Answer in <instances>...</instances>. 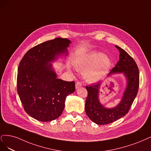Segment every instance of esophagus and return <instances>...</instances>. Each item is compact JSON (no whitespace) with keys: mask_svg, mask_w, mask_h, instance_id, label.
<instances>
[{"mask_svg":"<svg viewBox=\"0 0 151 151\" xmlns=\"http://www.w3.org/2000/svg\"><path fill=\"white\" fill-rule=\"evenodd\" d=\"M81 86H82V84H81V82H80V81H78V82H76V84H75V87H76V88L77 89V88H80V87H81Z\"/></svg>","mask_w":151,"mask_h":151,"instance_id":"obj_1","label":"esophagus"}]
</instances>
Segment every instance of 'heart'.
I'll return each mask as SVG.
<instances>
[{
    "mask_svg": "<svg viewBox=\"0 0 151 151\" xmlns=\"http://www.w3.org/2000/svg\"><path fill=\"white\" fill-rule=\"evenodd\" d=\"M110 65L108 57L94 53L81 61L76 65L80 71H86L85 76L90 81H96L103 77L107 72Z\"/></svg>",
    "mask_w": 151,
    "mask_h": 151,
    "instance_id": "b5f03b06",
    "label": "heart"
}]
</instances>
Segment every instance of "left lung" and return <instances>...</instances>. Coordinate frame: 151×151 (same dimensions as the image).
Here are the masks:
<instances>
[{
    "label": "left lung",
    "mask_w": 151,
    "mask_h": 151,
    "mask_svg": "<svg viewBox=\"0 0 151 151\" xmlns=\"http://www.w3.org/2000/svg\"><path fill=\"white\" fill-rule=\"evenodd\" d=\"M120 52L119 60L109 74L123 72L127 78V86L122 100L115 108L107 109L99 101V90L101 83L86 86L88 96L85 101V111L89 119L98 125L112 123L127 114L137 94L139 87V71L135 61L128 53L118 46Z\"/></svg>",
    "instance_id": "1"
}]
</instances>
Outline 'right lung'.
I'll return each instance as SVG.
<instances>
[{"instance_id": "right-lung-1", "label": "right lung", "mask_w": 151, "mask_h": 151, "mask_svg": "<svg viewBox=\"0 0 151 151\" xmlns=\"http://www.w3.org/2000/svg\"><path fill=\"white\" fill-rule=\"evenodd\" d=\"M70 42L61 37L42 42L31 48L19 63L17 93L24 110L37 120L50 122L59 117L66 97L75 91V81L57 78L48 63L66 52Z\"/></svg>"}]
</instances>
